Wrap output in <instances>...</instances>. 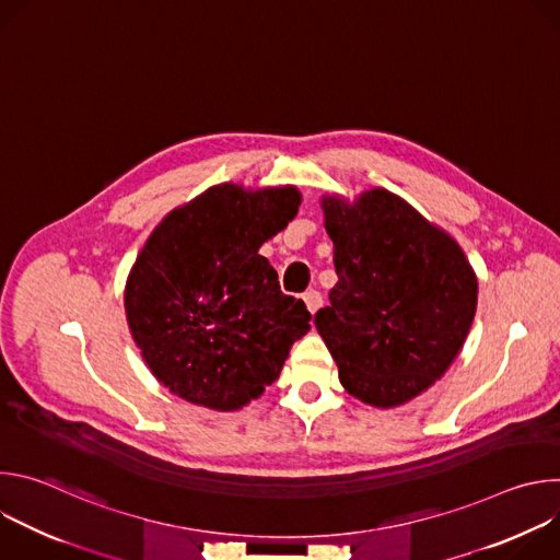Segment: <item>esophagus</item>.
Here are the masks:
<instances>
[{"label":"esophagus","mask_w":560,"mask_h":560,"mask_svg":"<svg viewBox=\"0 0 560 560\" xmlns=\"http://www.w3.org/2000/svg\"><path fill=\"white\" fill-rule=\"evenodd\" d=\"M303 301H305L310 314H316V310L324 305V296H322V292H316V290H307V292L303 294Z\"/></svg>","instance_id":"1"}]
</instances>
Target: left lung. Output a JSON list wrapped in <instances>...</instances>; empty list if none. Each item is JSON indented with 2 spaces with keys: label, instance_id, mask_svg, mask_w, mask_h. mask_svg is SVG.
Masks as SVG:
<instances>
[{
  "label": "left lung",
  "instance_id": "left-lung-1",
  "mask_svg": "<svg viewBox=\"0 0 560 560\" xmlns=\"http://www.w3.org/2000/svg\"><path fill=\"white\" fill-rule=\"evenodd\" d=\"M339 283L314 326L348 394L372 408L412 401L441 378L471 328L476 275L454 238L406 199L322 197Z\"/></svg>",
  "mask_w": 560,
  "mask_h": 560
}]
</instances>
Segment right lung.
Wrapping results in <instances>:
<instances>
[{
	"label": "right lung",
	"instance_id": "right-lung-1",
	"mask_svg": "<svg viewBox=\"0 0 560 560\" xmlns=\"http://www.w3.org/2000/svg\"><path fill=\"white\" fill-rule=\"evenodd\" d=\"M299 206L294 186L217 184L150 232L126 281V322L152 376L184 401L242 410L310 330L305 303L259 255Z\"/></svg>",
	"mask_w": 560,
	"mask_h": 560
}]
</instances>
